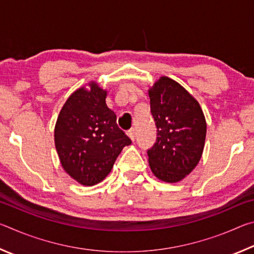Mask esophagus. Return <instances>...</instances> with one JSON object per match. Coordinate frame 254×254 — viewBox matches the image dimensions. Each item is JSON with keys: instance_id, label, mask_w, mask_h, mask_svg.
I'll list each match as a JSON object with an SVG mask.
<instances>
[{"instance_id": "obj_1", "label": "esophagus", "mask_w": 254, "mask_h": 254, "mask_svg": "<svg viewBox=\"0 0 254 254\" xmlns=\"http://www.w3.org/2000/svg\"><path fill=\"white\" fill-rule=\"evenodd\" d=\"M127 134L128 135V137H130L132 141H134V139H135V130H134V128L131 127L130 130H127Z\"/></svg>"}]
</instances>
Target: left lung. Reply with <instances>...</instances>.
<instances>
[{"mask_svg": "<svg viewBox=\"0 0 254 254\" xmlns=\"http://www.w3.org/2000/svg\"><path fill=\"white\" fill-rule=\"evenodd\" d=\"M149 97L157 127L156 142L147 150L150 168L160 180L177 183L191 173L203 153L205 117L198 102L168 77L153 85Z\"/></svg>", "mask_w": 254, "mask_h": 254, "instance_id": "obj_1", "label": "left lung"}]
</instances>
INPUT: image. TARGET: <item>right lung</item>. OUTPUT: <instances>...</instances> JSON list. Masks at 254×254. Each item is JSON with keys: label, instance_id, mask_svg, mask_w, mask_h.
<instances>
[{"label": "right lung", "instance_id": "add662e5", "mask_svg": "<svg viewBox=\"0 0 254 254\" xmlns=\"http://www.w3.org/2000/svg\"><path fill=\"white\" fill-rule=\"evenodd\" d=\"M106 92L96 84L77 89L60 111L55 144L66 173L84 186L102 182L131 139L117 124L105 102Z\"/></svg>", "mask_w": 254, "mask_h": 254}]
</instances>
